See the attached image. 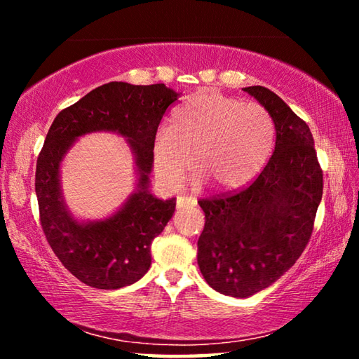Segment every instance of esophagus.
<instances>
[{
  "label": "esophagus",
  "instance_id": "esophagus-1",
  "mask_svg": "<svg viewBox=\"0 0 359 359\" xmlns=\"http://www.w3.org/2000/svg\"><path fill=\"white\" fill-rule=\"evenodd\" d=\"M196 204L194 198L191 196H179L177 198V209H185V208H193Z\"/></svg>",
  "mask_w": 359,
  "mask_h": 359
}]
</instances>
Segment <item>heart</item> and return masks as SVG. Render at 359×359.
Masks as SVG:
<instances>
[{
	"instance_id": "b5f03b06",
	"label": "heart",
	"mask_w": 359,
	"mask_h": 359,
	"mask_svg": "<svg viewBox=\"0 0 359 359\" xmlns=\"http://www.w3.org/2000/svg\"><path fill=\"white\" fill-rule=\"evenodd\" d=\"M274 141L276 125L266 107L205 90L188 96L171 126L158 131L155 171L163 184L177 188L194 155V171L218 190H233L263 169Z\"/></svg>"
}]
</instances>
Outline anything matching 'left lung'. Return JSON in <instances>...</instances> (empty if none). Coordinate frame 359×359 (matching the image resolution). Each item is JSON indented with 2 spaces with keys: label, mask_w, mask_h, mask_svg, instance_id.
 <instances>
[{
  "label": "left lung",
  "mask_w": 359,
  "mask_h": 359,
  "mask_svg": "<svg viewBox=\"0 0 359 359\" xmlns=\"http://www.w3.org/2000/svg\"><path fill=\"white\" fill-rule=\"evenodd\" d=\"M244 92L274 120V154L252 184L198 201L205 215L199 269L212 288L233 297L267 288L296 263L323 196V171L306 121L269 88Z\"/></svg>",
  "instance_id": "left-lung-1"
}]
</instances>
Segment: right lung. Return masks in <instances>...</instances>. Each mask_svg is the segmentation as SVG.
Listing matches in <instances>:
<instances>
[{"label": "right lung", "mask_w": 359, "mask_h": 359, "mask_svg": "<svg viewBox=\"0 0 359 359\" xmlns=\"http://www.w3.org/2000/svg\"><path fill=\"white\" fill-rule=\"evenodd\" d=\"M177 96L165 83L109 82L63 109L47 133L34 180L41 226L62 264L88 287L117 290L149 271L151 241L175 210V198L163 201L150 194L149 174L158 125ZM93 130H114L129 139L137 156L140 191L106 221L79 224L62 204L59 163L74 138Z\"/></svg>", "instance_id": "1"}]
</instances>
